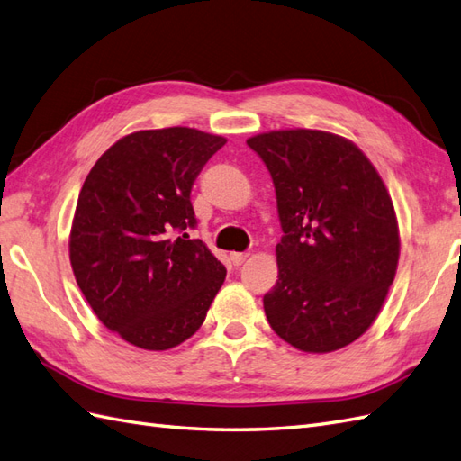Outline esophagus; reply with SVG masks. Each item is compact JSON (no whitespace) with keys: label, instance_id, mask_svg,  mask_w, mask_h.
Here are the masks:
<instances>
[{"label":"esophagus","instance_id":"esophagus-1","mask_svg":"<svg viewBox=\"0 0 461 461\" xmlns=\"http://www.w3.org/2000/svg\"><path fill=\"white\" fill-rule=\"evenodd\" d=\"M247 257H249V255H247V253H231V255H230V258H231V263H233L235 267H240V265H243V263L247 261Z\"/></svg>","mask_w":461,"mask_h":461}]
</instances>
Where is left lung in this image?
<instances>
[{
    "mask_svg": "<svg viewBox=\"0 0 461 461\" xmlns=\"http://www.w3.org/2000/svg\"><path fill=\"white\" fill-rule=\"evenodd\" d=\"M273 176L285 235L263 305L273 331L303 352L350 345L380 313L399 261L392 196L350 140L273 130L247 140Z\"/></svg>",
    "mask_w": 461,
    "mask_h": 461,
    "instance_id": "left-lung-1",
    "label": "left lung"
}]
</instances>
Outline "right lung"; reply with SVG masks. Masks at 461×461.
I'll use <instances>...</instances> for the list:
<instances>
[{
	"instance_id": "right-lung-1",
	"label": "right lung",
	"mask_w": 461,
	"mask_h": 461,
	"mask_svg": "<svg viewBox=\"0 0 461 461\" xmlns=\"http://www.w3.org/2000/svg\"><path fill=\"white\" fill-rule=\"evenodd\" d=\"M226 138L196 128L140 130L113 144L81 186L69 263L101 323L126 343L167 350L193 337L226 267L186 228L191 191Z\"/></svg>"
}]
</instances>
